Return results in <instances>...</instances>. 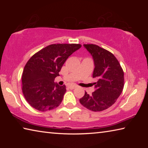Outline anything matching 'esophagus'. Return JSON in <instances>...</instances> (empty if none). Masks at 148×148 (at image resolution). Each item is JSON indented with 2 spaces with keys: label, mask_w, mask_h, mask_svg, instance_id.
I'll list each match as a JSON object with an SVG mask.
<instances>
[{
  "label": "esophagus",
  "mask_w": 148,
  "mask_h": 148,
  "mask_svg": "<svg viewBox=\"0 0 148 148\" xmlns=\"http://www.w3.org/2000/svg\"><path fill=\"white\" fill-rule=\"evenodd\" d=\"M77 86L76 85H71V86H69V88L71 89H74L75 88H76Z\"/></svg>",
  "instance_id": "1"
}]
</instances>
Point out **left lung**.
<instances>
[{
  "label": "left lung",
  "instance_id": "1",
  "mask_svg": "<svg viewBox=\"0 0 148 148\" xmlns=\"http://www.w3.org/2000/svg\"><path fill=\"white\" fill-rule=\"evenodd\" d=\"M92 57L95 69L92 77L95 91L89 95L85 92L79 99L81 104L89 110L101 112L112 106L123 91L124 72L118 60L111 52L95 44H84Z\"/></svg>",
  "mask_w": 148,
  "mask_h": 148
}]
</instances>
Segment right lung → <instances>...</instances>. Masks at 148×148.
I'll return each instance as SVG.
<instances>
[{
	"mask_svg": "<svg viewBox=\"0 0 148 148\" xmlns=\"http://www.w3.org/2000/svg\"><path fill=\"white\" fill-rule=\"evenodd\" d=\"M81 47L76 44H51L27 61L22 74V91L32 108L46 112L59 106L66 89L64 85L55 83V78L68 57Z\"/></svg>",
	"mask_w": 148,
	"mask_h": 148,
	"instance_id": "obj_1",
	"label": "right lung"
}]
</instances>
